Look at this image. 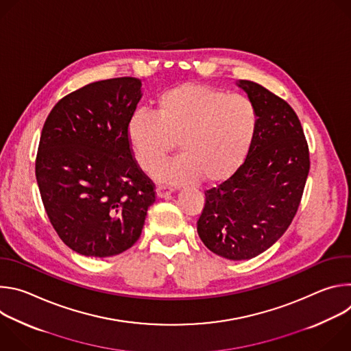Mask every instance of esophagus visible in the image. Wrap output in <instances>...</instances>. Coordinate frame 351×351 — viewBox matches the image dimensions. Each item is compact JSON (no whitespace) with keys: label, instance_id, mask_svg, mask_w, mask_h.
<instances>
[{"label":"esophagus","instance_id":"1","mask_svg":"<svg viewBox=\"0 0 351 351\" xmlns=\"http://www.w3.org/2000/svg\"><path fill=\"white\" fill-rule=\"evenodd\" d=\"M156 193H157L158 198H165L172 193V189L169 186H165V184H158L157 189H156Z\"/></svg>","mask_w":351,"mask_h":351}]
</instances>
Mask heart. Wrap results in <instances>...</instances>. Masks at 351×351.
I'll use <instances>...</instances> for the list:
<instances>
[{"mask_svg":"<svg viewBox=\"0 0 351 351\" xmlns=\"http://www.w3.org/2000/svg\"><path fill=\"white\" fill-rule=\"evenodd\" d=\"M258 114L252 99L208 84L184 83L164 91L156 114L137 111L128 137L144 171L156 169L175 148L182 154L156 171L158 182L183 184L203 178L221 182L244 161Z\"/></svg>","mask_w":351,"mask_h":351,"instance_id":"1","label":"heart"}]
</instances>
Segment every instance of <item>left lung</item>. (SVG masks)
Wrapping results in <instances>:
<instances>
[{
	"label": "left lung",
	"instance_id": "1",
	"mask_svg": "<svg viewBox=\"0 0 351 351\" xmlns=\"http://www.w3.org/2000/svg\"><path fill=\"white\" fill-rule=\"evenodd\" d=\"M236 84L257 110V132L239 169L206 191L197 232L217 256L241 261L264 253L291 223L310 154L302 123L285 99L254 82Z\"/></svg>",
	"mask_w": 351,
	"mask_h": 351
}]
</instances>
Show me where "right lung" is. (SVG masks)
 <instances>
[{
    "instance_id": "right-lung-1",
    "label": "right lung",
    "mask_w": 351,
    "mask_h": 351,
    "mask_svg": "<svg viewBox=\"0 0 351 351\" xmlns=\"http://www.w3.org/2000/svg\"><path fill=\"white\" fill-rule=\"evenodd\" d=\"M141 80L90 83L56 104L43 126L36 179L49 222L86 257H112L140 237L154 184L137 167L128 125Z\"/></svg>"
}]
</instances>
